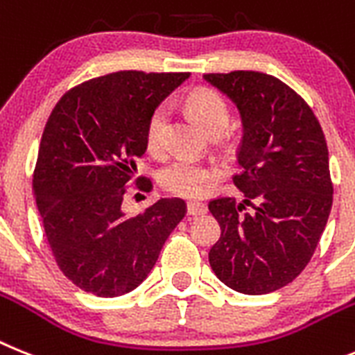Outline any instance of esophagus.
<instances>
[{
	"label": "esophagus",
	"instance_id": "obj_1",
	"mask_svg": "<svg viewBox=\"0 0 355 355\" xmlns=\"http://www.w3.org/2000/svg\"><path fill=\"white\" fill-rule=\"evenodd\" d=\"M187 214L189 216H203L207 214V207L200 202H189L187 203Z\"/></svg>",
	"mask_w": 355,
	"mask_h": 355
}]
</instances>
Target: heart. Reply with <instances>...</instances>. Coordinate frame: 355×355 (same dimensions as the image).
<instances>
[{
  "label": "heart",
  "mask_w": 355,
  "mask_h": 355,
  "mask_svg": "<svg viewBox=\"0 0 355 355\" xmlns=\"http://www.w3.org/2000/svg\"><path fill=\"white\" fill-rule=\"evenodd\" d=\"M186 109L196 119L202 128L212 132H223L230 118L229 105L220 92L212 89H198L191 92L186 100ZM169 110L164 103L157 105L150 112L144 130L148 152L162 155L166 152V135H168ZM220 178V169L189 157H178L173 162L160 169L159 182L171 195L182 198H200L207 195L214 182Z\"/></svg>",
  "instance_id": "1"
}]
</instances>
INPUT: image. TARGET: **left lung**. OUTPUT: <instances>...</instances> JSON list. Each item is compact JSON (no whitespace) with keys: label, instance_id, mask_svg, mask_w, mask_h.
Segmentation results:
<instances>
[{"label":"left lung","instance_id":"8db88e82","mask_svg":"<svg viewBox=\"0 0 355 355\" xmlns=\"http://www.w3.org/2000/svg\"><path fill=\"white\" fill-rule=\"evenodd\" d=\"M203 78L237 105L243 119V171L232 180L245 200L209 202L221 227L209 263L236 291H277L307 266L331 214L325 135L306 100L275 76L232 71Z\"/></svg>","mask_w":355,"mask_h":355}]
</instances>
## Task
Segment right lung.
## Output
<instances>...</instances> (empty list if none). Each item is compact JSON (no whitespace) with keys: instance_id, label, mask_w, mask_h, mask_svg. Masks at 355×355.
Masks as SVG:
<instances>
[{"instance_id":"add662e5","label":"right lung","mask_w":355,"mask_h":355,"mask_svg":"<svg viewBox=\"0 0 355 355\" xmlns=\"http://www.w3.org/2000/svg\"><path fill=\"white\" fill-rule=\"evenodd\" d=\"M187 76L118 71L69 89L49 114L33 195L58 268L84 291L112 298L137 288L186 216L180 198L135 216L121 203L146 152L148 116ZM135 187L150 191L152 182L139 177Z\"/></svg>"}]
</instances>
